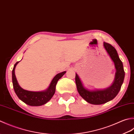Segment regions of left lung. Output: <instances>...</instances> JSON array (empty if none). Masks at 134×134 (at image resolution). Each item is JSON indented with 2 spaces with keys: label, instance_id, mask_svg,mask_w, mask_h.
I'll use <instances>...</instances> for the list:
<instances>
[{
  "label": "left lung",
  "instance_id": "obj_1",
  "mask_svg": "<svg viewBox=\"0 0 134 134\" xmlns=\"http://www.w3.org/2000/svg\"><path fill=\"white\" fill-rule=\"evenodd\" d=\"M103 47L113 62L116 69L115 77L110 86L103 89L88 90L84 86L79 76L76 73L75 81L79 94L86 101L92 105L103 104L114 99L120 90L125 76L122 62L116 49L105 42H103Z\"/></svg>",
  "mask_w": 134,
  "mask_h": 134
}]
</instances>
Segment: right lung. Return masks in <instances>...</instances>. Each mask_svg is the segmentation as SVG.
<instances>
[{
    "instance_id": "obj_1",
    "label": "right lung",
    "mask_w": 134,
    "mask_h": 134,
    "mask_svg": "<svg viewBox=\"0 0 134 134\" xmlns=\"http://www.w3.org/2000/svg\"><path fill=\"white\" fill-rule=\"evenodd\" d=\"M17 62L14 66L12 70V81L13 88L16 95L22 101L26 104L32 106H39L46 104L50 100L55 94L57 83L59 79H61L66 71L58 73L52 80L48 88L41 91H31L24 90L20 87L17 81L15 75V69L17 65L19 63Z\"/></svg>"
}]
</instances>
